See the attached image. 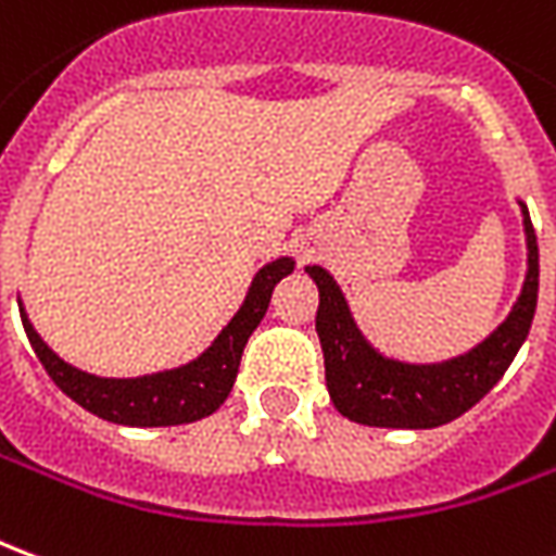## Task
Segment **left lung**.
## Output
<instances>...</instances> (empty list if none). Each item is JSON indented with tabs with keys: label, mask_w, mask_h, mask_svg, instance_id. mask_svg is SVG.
Wrapping results in <instances>:
<instances>
[{
	"label": "left lung",
	"mask_w": 556,
	"mask_h": 556,
	"mask_svg": "<svg viewBox=\"0 0 556 556\" xmlns=\"http://www.w3.org/2000/svg\"><path fill=\"white\" fill-rule=\"evenodd\" d=\"M518 204L527 235V277L521 294L506 321L457 358L409 364L382 355L361 333L337 279L325 267H306L309 279L318 286L316 333L325 352V382L337 413L358 425L427 430L448 425L457 415L472 409L503 379L530 333L539 298L535 231L527 204Z\"/></svg>",
	"instance_id": "1"
}]
</instances>
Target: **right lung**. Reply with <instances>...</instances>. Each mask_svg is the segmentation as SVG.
I'll return each mask as SVG.
<instances>
[{"instance_id": "add662e5", "label": "right lung", "mask_w": 556, "mask_h": 556, "mask_svg": "<svg viewBox=\"0 0 556 556\" xmlns=\"http://www.w3.org/2000/svg\"><path fill=\"white\" fill-rule=\"evenodd\" d=\"M291 270H294V258L289 255L262 267L252 279L250 291L235 318L219 331L211 349L174 370L147 372V376H135V379H108V376L77 370L38 337L26 309L21 306L23 331L56 388L75 403H80L87 413L129 427L189 425V421L216 413L225 397L231 394L243 345L250 340V333L258 328V321L265 318L274 286L282 277H289Z\"/></svg>"}]
</instances>
